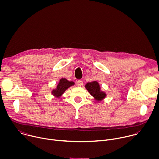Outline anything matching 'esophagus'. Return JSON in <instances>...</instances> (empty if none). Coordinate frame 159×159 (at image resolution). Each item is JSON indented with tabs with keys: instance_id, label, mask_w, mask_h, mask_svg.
Instances as JSON below:
<instances>
[{
	"instance_id": "esophagus-1",
	"label": "esophagus",
	"mask_w": 159,
	"mask_h": 159,
	"mask_svg": "<svg viewBox=\"0 0 159 159\" xmlns=\"http://www.w3.org/2000/svg\"><path fill=\"white\" fill-rule=\"evenodd\" d=\"M77 85L78 86H82L83 85V81L80 80H79L77 81Z\"/></svg>"
}]
</instances>
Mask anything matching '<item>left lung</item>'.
<instances>
[{"label": "left lung", "mask_w": 159, "mask_h": 159, "mask_svg": "<svg viewBox=\"0 0 159 159\" xmlns=\"http://www.w3.org/2000/svg\"><path fill=\"white\" fill-rule=\"evenodd\" d=\"M85 88L88 90V92L91 94L96 101H102L106 98V93L101 91L100 85L96 81H93L86 84Z\"/></svg>", "instance_id": "8db88e82"}]
</instances>
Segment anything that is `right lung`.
<instances>
[{"mask_svg":"<svg viewBox=\"0 0 159 159\" xmlns=\"http://www.w3.org/2000/svg\"><path fill=\"white\" fill-rule=\"evenodd\" d=\"M74 85V82L72 81L67 80L65 78H62L60 80L58 84L55 89L52 90V94L57 98H60L65 91V90L72 85Z\"/></svg>","mask_w":159,"mask_h":159,"instance_id":"1","label":"right lung"}]
</instances>
